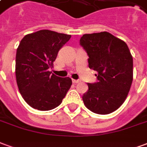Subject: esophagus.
I'll return each instance as SVG.
<instances>
[{"instance_id": "obj_1", "label": "esophagus", "mask_w": 147, "mask_h": 147, "mask_svg": "<svg viewBox=\"0 0 147 147\" xmlns=\"http://www.w3.org/2000/svg\"><path fill=\"white\" fill-rule=\"evenodd\" d=\"M80 80H72V83H80Z\"/></svg>"}]
</instances>
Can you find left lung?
I'll return each instance as SVG.
<instances>
[{
  "label": "left lung",
  "mask_w": 147,
  "mask_h": 147,
  "mask_svg": "<svg viewBox=\"0 0 147 147\" xmlns=\"http://www.w3.org/2000/svg\"><path fill=\"white\" fill-rule=\"evenodd\" d=\"M80 43L89 57V67L98 72V82L87 84L84 105L94 113H111L124 102L132 83L133 59L128 46L105 31L83 34Z\"/></svg>",
  "instance_id": "obj_1"
}]
</instances>
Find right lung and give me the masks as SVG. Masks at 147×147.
<instances>
[{
    "label": "right lung",
    "instance_id": "1",
    "mask_svg": "<svg viewBox=\"0 0 147 147\" xmlns=\"http://www.w3.org/2000/svg\"><path fill=\"white\" fill-rule=\"evenodd\" d=\"M71 35L41 30L24 37L16 57V77L21 95L30 107L48 111L60 105L72 84L69 77L51 74L58 51Z\"/></svg>",
    "mask_w": 147,
    "mask_h": 147
}]
</instances>
